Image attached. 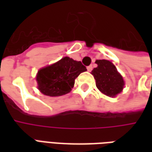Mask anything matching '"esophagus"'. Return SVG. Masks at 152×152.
Instances as JSON below:
<instances>
[{
    "instance_id": "obj_1",
    "label": "esophagus",
    "mask_w": 152,
    "mask_h": 152,
    "mask_svg": "<svg viewBox=\"0 0 152 152\" xmlns=\"http://www.w3.org/2000/svg\"><path fill=\"white\" fill-rule=\"evenodd\" d=\"M87 70H88L89 72H91V71H92V70H93V66H92V65H90V66H87Z\"/></svg>"
}]
</instances>
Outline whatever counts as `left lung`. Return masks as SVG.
I'll return each instance as SVG.
<instances>
[{
	"label": "left lung",
	"mask_w": 152,
	"mask_h": 152,
	"mask_svg": "<svg viewBox=\"0 0 152 152\" xmlns=\"http://www.w3.org/2000/svg\"><path fill=\"white\" fill-rule=\"evenodd\" d=\"M98 66L92 71L97 88L106 95L114 97L122 91L124 80L117 69L108 60H97Z\"/></svg>",
	"instance_id": "obj_1"
}]
</instances>
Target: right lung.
Listing matches in <instances>:
<instances>
[{
    "label": "right lung",
    "mask_w": 152,
    "mask_h": 152,
    "mask_svg": "<svg viewBox=\"0 0 152 152\" xmlns=\"http://www.w3.org/2000/svg\"><path fill=\"white\" fill-rule=\"evenodd\" d=\"M86 70L81 62L64 57L56 63L38 72V89L43 94L51 97L66 94L74 86L75 79Z\"/></svg>",
    "instance_id": "1"
}]
</instances>
